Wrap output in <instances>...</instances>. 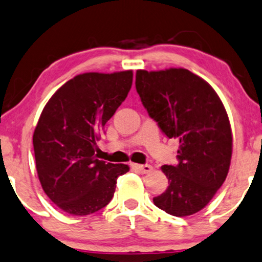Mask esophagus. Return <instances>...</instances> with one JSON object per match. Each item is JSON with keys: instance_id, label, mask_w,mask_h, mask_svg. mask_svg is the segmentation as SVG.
Returning <instances> with one entry per match:
<instances>
[{"instance_id": "obj_1", "label": "esophagus", "mask_w": 262, "mask_h": 262, "mask_svg": "<svg viewBox=\"0 0 262 262\" xmlns=\"http://www.w3.org/2000/svg\"><path fill=\"white\" fill-rule=\"evenodd\" d=\"M135 169L137 171H140L141 173H149L151 170H153V167L150 165H148V164H143V165H140V164H135Z\"/></svg>"}]
</instances>
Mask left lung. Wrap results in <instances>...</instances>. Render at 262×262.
I'll use <instances>...</instances> for the list:
<instances>
[{
	"label": "left lung",
	"mask_w": 262,
	"mask_h": 262,
	"mask_svg": "<svg viewBox=\"0 0 262 262\" xmlns=\"http://www.w3.org/2000/svg\"><path fill=\"white\" fill-rule=\"evenodd\" d=\"M142 104L169 138H179L177 165L161 170L169 187L153 198L167 214L193 215L225 182L232 157L230 120L220 97L205 80L183 68L137 70Z\"/></svg>",
	"instance_id": "8db88e82"
}]
</instances>
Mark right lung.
Listing matches in <instances>:
<instances>
[{
	"label": "right lung",
	"instance_id": "1",
	"mask_svg": "<svg viewBox=\"0 0 262 262\" xmlns=\"http://www.w3.org/2000/svg\"><path fill=\"white\" fill-rule=\"evenodd\" d=\"M132 70L85 73L64 83L35 128V161L42 189L67 214L85 216L109 204L125 164L97 159L101 131L132 86Z\"/></svg>",
	"mask_w": 262,
	"mask_h": 262
}]
</instances>
